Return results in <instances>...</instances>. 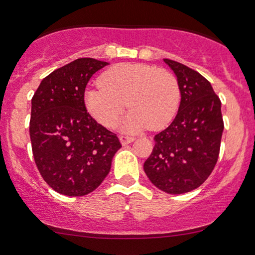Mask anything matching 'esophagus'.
I'll use <instances>...</instances> for the list:
<instances>
[{
    "label": "esophagus",
    "mask_w": 255,
    "mask_h": 255,
    "mask_svg": "<svg viewBox=\"0 0 255 255\" xmlns=\"http://www.w3.org/2000/svg\"><path fill=\"white\" fill-rule=\"evenodd\" d=\"M120 141H121L122 145H128V144H130V142L134 141V137L122 135V136H120Z\"/></svg>",
    "instance_id": "obj_1"
}]
</instances>
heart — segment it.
<instances>
[{
  "instance_id": "heart-1",
  "label": "heart",
  "mask_w": 255,
  "mask_h": 255,
  "mask_svg": "<svg viewBox=\"0 0 255 255\" xmlns=\"http://www.w3.org/2000/svg\"><path fill=\"white\" fill-rule=\"evenodd\" d=\"M101 84L86 90L85 104L96 121L111 128L126 102L130 111L122 122L127 131L160 129L174 119L180 104L176 78L166 69L141 63H121L102 75Z\"/></svg>"
}]
</instances>
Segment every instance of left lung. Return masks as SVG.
Masks as SVG:
<instances>
[{
    "mask_svg": "<svg viewBox=\"0 0 255 255\" xmlns=\"http://www.w3.org/2000/svg\"><path fill=\"white\" fill-rule=\"evenodd\" d=\"M163 61L176 75L181 102L174 121L154 136L144 170L158 189L183 194L201 186L217 163L224 129L222 104L203 75L176 61Z\"/></svg>",
    "mask_w": 255,
    "mask_h": 255,
    "instance_id": "obj_1",
    "label": "left lung"
}]
</instances>
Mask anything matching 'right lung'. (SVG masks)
Returning <instances> with one entry per match:
<instances>
[{"label":"right lung","instance_id":"1","mask_svg":"<svg viewBox=\"0 0 255 255\" xmlns=\"http://www.w3.org/2000/svg\"><path fill=\"white\" fill-rule=\"evenodd\" d=\"M108 64L78 58L44 78L31 101L34 162L44 181L60 194L83 197L95 191L121 148L116 134L91 118L84 102L91 77Z\"/></svg>","mask_w":255,"mask_h":255}]
</instances>
